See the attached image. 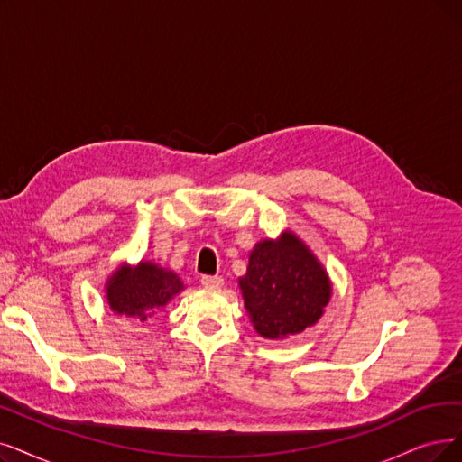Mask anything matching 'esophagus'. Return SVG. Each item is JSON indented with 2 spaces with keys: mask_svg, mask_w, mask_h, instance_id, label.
<instances>
[{
  "mask_svg": "<svg viewBox=\"0 0 462 462\" xmlns=\"http://www.w3.org/2000/svg\"><path fill=\"white\" fill-rule=\"evenodd\" d=\"M200 284L205 286V288H208V290H217V288H221L224 286V279H221V276H210V274H205L200 279Z\"/></svg>",
  "mask_w": 462,
  "mask_h": 462,
  "instance_id": "1",
  "label": "esophagus"
}]
</instances>
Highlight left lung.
<instances>
[{
  "mask_svg": "<svg viewBox=\"0 0 462 462\" xmlns=\"http://www.w3.org/2000/svg\"><path fill=\"white\" fill-rule=\"evenodd\" d=\"M238 286L254 329L265 339L298 336L315 326L331 298L326 269L291 231L254 246Z\"/></svg>",
  "mask_w": 462,
  "mask_h": 462,
  "instance_id": "8db88e82",
  "label": "left lung"
}]
</instances>
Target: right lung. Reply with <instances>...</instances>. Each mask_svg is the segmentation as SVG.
<instances>
[{"mask_svg": "<svg viewBox=\"0 0 462 462\" xmlns=\"http://www.w3.org/2000/svg\"><path fill=\"white\" fill-rule=\"evenodd\" d=\"M181 290L183 282L174 271L152 262L134 267L123 263L106 282V300L117 317L147 322Z\"/></svg>", "mask_w": 462, "mask_h": 462, "instance_id": "add662e5", "label": "right lung"}]
</instances>
